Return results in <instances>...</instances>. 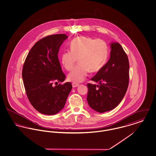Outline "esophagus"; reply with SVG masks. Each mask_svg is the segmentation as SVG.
Here are the masks:
<instances>
[{"mask_svg": "<svg viewBox=\"0 0 156 156\" xmlns=\"http://www.w3.org/2000/svg\"><path fill=\"white\" fill-rule=\"evenodd\" d=\"M79 86V83H72V86H73V87H77V86Z\"/></svg>", "mask_w": 156, "mask_h": 156, "instance_id": "34e87169", "label": "esophagus"}]
</instances>
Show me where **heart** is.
Segmentation results:
<instances>
[{"instance_id": "heart-1", "label": "heart", "mask_w": 156, "mask_h": 156, "mask_svg": "<svg viewBox=\"0 0 156 156\" xmlns=\"http://www.w3.org/2000/svg\"><path fill=\"white\" fill-rule=\"evenodd\" d=\"M70 51L62 54L61 60L67 70H71L78 58L79 64L69 74L68 79L73 82H82L90 70L97 72L104 67L108 56L106 43L101 39L86 37L74 39L70 44Z\"/></svg>"}]
</instances>
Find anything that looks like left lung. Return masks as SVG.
<instances>
[{
  "mask_svg": "<svg viewBox=\"0 0 156 156\" xmlns=\"http://www.w3.org/2000/svg\"><path fill=\"white\" fill-rule=\"evenodd\" d=\"M109 60L91 79L99 86L87 84L88 104L100 113L112 110L119 105L129 83V65L126 54L118 42H112Z\"/></svg>",
  "mask_w": 156,
  "mask_h": 156,
  "instance_id": "8db88e82",
  "label": "left lung"
}]
</instances>
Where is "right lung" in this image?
I'll return each mask as SVG.
<instances>
[{
	"label": "right lung",
	"instance_id": "add662e5",
	"mask_svg": "<svg viewBox=\"0 0 156 156\" xmlns=\"http://www.w3.org/2000/svg\"><path fill=\"white\" fill-rule=\"evenodd\" d=\"M67 38L66 34H60L42 38L32 47L23 66L22 76L27 97L33 107L42 114L60 112L72 89L70 82L52 85L66 79L58 53Z\"/></svg>",
	"mask_w": 156,
	"mask_h": 156
}]
</instances>
